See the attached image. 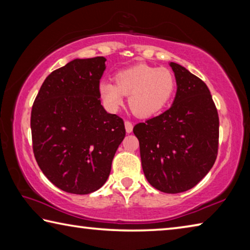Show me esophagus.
<instances>
[{"mask_svg": "<svg viewBox=\"0 0 250 250\" xmlns=\"http://www.w3.org/2000/svg\"><path fill=\"white\" fill-rule=\"evenodd\" d=\"M125 129H126V133H128V134L133 132V124H132V122L125 121Z\"/></svg>", "mask_w": 250, "mask_h": 250, "instance_id": "obj_1", "label": "esophagus"}]
</instances>
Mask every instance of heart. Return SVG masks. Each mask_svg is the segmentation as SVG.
Here are the masks:
<instances>
[{
	"mask_svg": "<svg viewBox=\"0 0 250 250\" xmlns=\"http://www.w3.org/2000/svg\"><path fill=\"white\" fill-rule=\"evenodd\" d=\"M176 79L167 68H156L145 63L123 69L115 74V83L102 81L99 94L104 107L118 111L128 95L132 112L139 117H150L159 113L171 100Z\"/></svg>",
	"mask_w": 250,
	"mask_h": 250,
	"instance_id": "1",
	"label": "heart"
}]
</instances>
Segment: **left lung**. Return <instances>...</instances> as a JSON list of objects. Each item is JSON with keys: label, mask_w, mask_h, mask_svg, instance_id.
I'll return each mask as SVG.
<instances>
[{"label": "left lung", "mask_w": 250, "mask_h": 250, "mask_svg": "<svg viewBox=\"0 0 250 250\" xmlns=\"http://www.w3.org/2000/svg\"><path fill=\"white\" fill-rule=\"evenodd\" d=\"M177 81L171 107L135 125L148 182L165 193L192 189L213 167L220 120L208 85L182 65L170 62Z\"/></svg>", "instance_id": "obj_1"}]
</instances>
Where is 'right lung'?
Masks as SVG:
<instances>
[{
	"instance_id": "right-lung-1",
	"label": "right lung",
	"mask_w": 250,
	"mask_h": 250,
	"mask_svg": "<svg viewBox=\"0 0 250 250\" xmlns=\"http://www.w3.org/2000/svg\"><path fill=\"white\" fill-rule=\"evenodd\" d=\"M105 61L104 57L74 59L52 71L32 107L35 158L48 180L68 193L99 190L125 137L122 118L101 105Z\"/></svg>"
}]
</instances>
